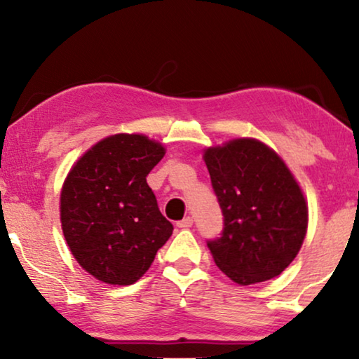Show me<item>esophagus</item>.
<instances>
[{"label": "esophagus", "instance_id": "1", "mask_svg": "<svg viewBox=\"0 0 359 359\" xmlns=\"http://www.w3.org/2000/svg\"><path fill=\"white\" fill-rule=\"evenodd\" d=\"M176 225H178L180 229H189L191 225H193V219H191L189 215H188V217H184L183 220H180V222L176 224Z\"/></svg>", "mask_w": 359, "mask_h": 359}]
</instances>
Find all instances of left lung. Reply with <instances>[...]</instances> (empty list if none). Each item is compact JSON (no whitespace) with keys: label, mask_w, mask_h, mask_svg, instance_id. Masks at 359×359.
<instances>
[{"label":"left lung","mask_w":359,"mask_h":359,"mask_svg":"<svg viewBox=\"0 0 359 359\" xmlns=\"http://www.w3.org/2000/svg\"><path fill=\"white\" fill-rule=\"evenodd\" d=\"M203 158L224 214L222 237L208 242L215 264L240 286L279 276L297 257L309 225L292 171L252 137L208 147Z\"/></svg>","instance_id":"left-lung-1"}]
</instances>
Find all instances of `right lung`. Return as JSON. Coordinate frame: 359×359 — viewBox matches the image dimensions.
I'll return each instance as SVG.
<instances>
[{
  "label": "right lung",
  "mask_w": 359,
  "mask_h": 359,
  "mask_svg": "<svg viewBox=\"0 0 359 359\" xmlns=\"http://www.w3.org/2000/svg\"><path fill=\"white\" fill-rule=\"evenodd\" d=\"M165 154L144 134H114L68 171L60 191L62 232L78 264L97 281L137 283L173 233L147 184Z\"/></svg>",
  "instance_id": "1"
}]
</instances>
